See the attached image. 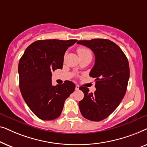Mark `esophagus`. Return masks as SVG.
Masks as SVG:
<instances>
[{"label":"esophagus","instance_id":"1","mask_svg":"<svg viewBox=\"0 0 147 147\" xmlns=\"http://www.w3.org/2000/svg\"><path fill=\"white\" fill-rule=\"evenodd\" d=\"M79 88H80V87H79V86H78V85H76V90H79Z\"/></svg>","mask_w":147,"mask_h":147}]
</instances>
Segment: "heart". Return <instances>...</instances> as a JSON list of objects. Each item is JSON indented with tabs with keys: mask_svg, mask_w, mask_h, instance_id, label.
I'll use <instances>...</instances> for the list:
<instances>
[{
	"mask_svg": "<svg viewBox=\"0 0 147 147\" xmlns=\"http://www.w3.org/2000/svg\"><path fill=\"white\" fill-rule=\"evenodd\" d=\"M77 53L80 57V56L84 55H86V54L91 53V52H90L89 49H86V48H85V47H79L77 49Z\"/></svg>",
	"mask_w": 147,
	"mask_h": 147,
	"instance_id": "obj_1",
	"label": "heart"
}]
</instances>
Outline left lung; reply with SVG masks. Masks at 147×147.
<instances>
[{
  "label": "left lung",
  "mask_w": 147,
  "mask_h": 147,
  "mask_svg": "<svg viewBox=\"0 0 147 147\" xmlns=\"http://www.w3.org/2000/svg\"><path fill=\"white\" fill-rule=\"evenodd\" d=\"M78 44L90 48L95 55V64L90 72L95 78L94 93L86 87L80 90L84 94L79 102L82 115L92 121H101L118 107L126 92L130 76L129 64L122 49L108 39L78 41Z\"/></svg>",
  "instance_id": "8db88e82"
}]
</instances>
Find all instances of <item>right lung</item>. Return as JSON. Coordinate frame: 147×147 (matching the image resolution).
<instances>
[{
  "label": "right lung",
  "instance_id": "add662e5",
  "mask_svg": "<svg viewBox=\"0 0 147 147\" xmlns=\"http://www.w3.org/2000/svg\"><path fill=\"white\" fill-rule=\"evenodd\" d=\"M78 41L39 40L28 47L19 63V88L24 100L40 119L52 120L61 115L65 100L76 85L65 81L53 86L52 72L62 69L66 50Z\"/></svg>",
  "mask_w": 147,
  "mask_h": 147
}]
</instances>
